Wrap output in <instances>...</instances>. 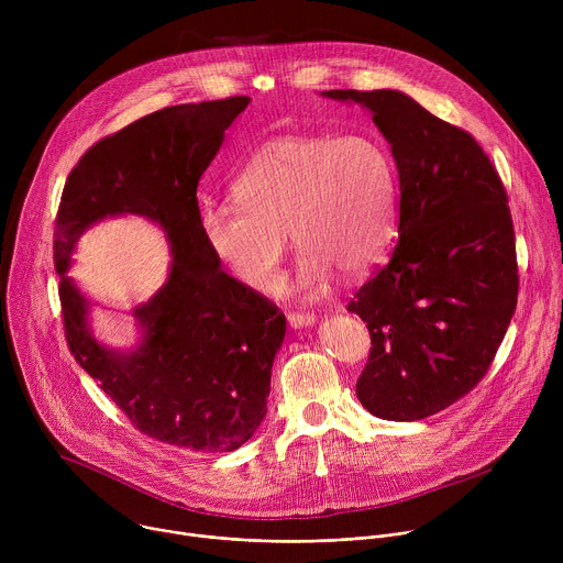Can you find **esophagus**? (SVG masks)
Wrapping results in <instances>:
<instances>
[{"label": "esophagus", "mask_w": 563, "mask_h": 563, "mask_svg": "<svg viewBox=\"0 0 563 563\" xmlns=\"http://www.w3.org/2000/svg\"><path fill=\"white\" fill-rule=\"evenodd\" d=\"M287 320H289L291 328H307V325L313 323L316 316L309 313V311H289Z\"/></svg>", "instance_id": "obj_1"}]
</instances>
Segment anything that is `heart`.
<instances>
[{
	"mask_svg": "<svg viewBox=\"0 0 563 563\" xmlns=\"http://www.w3.org/2000/svg\"><path fill=\"white\" fill-rule=\"evenodd\" d=\"M238 205H207L200 233L240 283L269 291L287 252H302L298 285L323 289L332 269L361 276L396 233L400 183L385 142L354 135H280L261 144L231 185Z\"/></svg>",
	"mask_w": 563,
	"mask_h": 563,
	"instance_id": "obj_1",
	"label": "heart"
}]
</instances>
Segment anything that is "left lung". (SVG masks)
<instances>
[{
  "mask_svg": "<svg viewBox=\"0 0 563 563\" xmlns=\"http://www.w3.org/2000/svg\"><path fill=\"white\" fill-rule=\"evenodd\" d=\"M363 104L398 167V243L347 309L372 339L356 396L387 421L432 417L488 374L519 294L515 224L486 151L398 91H325Z\"/></svg>",
  "mask_w": 563,
  "mask_h": 563,
  "instance_id": "8db88e82",
  "label": "left lung"
}]
</instances>
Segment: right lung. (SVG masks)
<instances>
[{"instance_id": "1", "label": "right lung", "mask_w": 563, "mask_h": 563, "mask_svg": "<svg viewBox=\"0 0 563 563\" xmlns=\"http://www.w3.org/2000/svg\"><path fill=\"white\" fill-rule=\"evenodd\" d=\"M247 96L167 107L96 142L70 169L55 216L64 336L70 354L135 430L176 448L231 452L267 415L285 313L222 272L200 233L198 183ZM140 212L166 227L168 285L136 314L145 341L115 355L86 330V301L63 276L78 233L104 214Z\"/></svg>"}]
</instances>
